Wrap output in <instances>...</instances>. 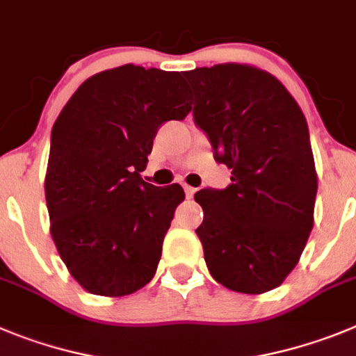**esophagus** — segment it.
<instances>
[{
    "label": "esophagus",
    "mask_w": 356,
    "mask_h": 356,
    "mask_svg": "<svg viewBox=\"0 0 356 356\" xmlns=\"http://www.w3.org/2000/svg\"><path fill=\"white\" fill-rule=\"evenodd\" d=\"M184 191H185V195H187L188 200H191L192 195L195 194V188L191 187V185H184Z\"/></svg>",
    "instance_id": "obj_1"
}]
</instances>
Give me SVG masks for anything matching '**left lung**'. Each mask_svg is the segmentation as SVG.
Instances as JSON below:
<instances>
[{
  "label": "left lung",
  "mask_w": 356,
  "mask_h": 356,
  "mask_svg": "<svg viewBox=\"0 0 356 356\" xmlns=\"http://www.w3.org/2000/svg\"><path fill=\"white\" fill-rule=\"evenodd\" d=\"M184 76L195 125L233 175L222 191L194 195L204 211L195 233L207 266L227 289L270 291L296 266L314 224L318 176L305 116L259 68L226 63Z\"/></svg>",
  "instance_id": "left-lung-1"
}]
</instances>
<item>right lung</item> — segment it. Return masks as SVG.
Instances as JSON below:
<instances>
[{
  "mask_svg": "<svg viewBox=\"0 0 356 356\" xmlns=\"http://www.w3.org/2000/svg\"><path fill=\"white\" fill-rule=\"evenodd\" d=\"M180 72L123 65L84 81L51 132L45 201L51 234L86 291L125 296L153 279L185 200L141 178L156 130L191 113Z\"/></svg>",
  "mask_w": 356,
  "mask_h": 356,
  "instance_id": "right-lung-1",
  "label": "right lung"
}]
</instances>
